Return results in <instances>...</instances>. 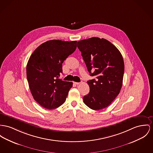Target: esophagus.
<instances>
[{"label": "esophagus", "mask_w": 153, "mask_h": 153, "mask_svg": "<svg viewBox=\"0 0 153 153\" xmlns=\"http://www.w3.org/2000/svg\"><path fill=\"white\" fill-rule=\"evenodd\" d=\"M74 83L75 85H79L80 83V82H74Z\"/></svg>", "instance_id": "1"}]
</instances>
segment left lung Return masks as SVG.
Returning a JSON list of instances; mask_svg holds the SVG:
<instances>
[{
    "label": "left lung",
    "mask_w": 153,
    "mask_h": 153,
    "mask_svg": "<svg viewBox=\"0 0 153 153\" xmlns=\"http://www.w3.org/2000/svg\"><path fill=\"white\" fill-rule=\"evenodd\" d=\"M77 46L90 75V92L83 98L94 110L108 107L120 93L124 73V62L119 50L110 42L93 37L78 42Z\"/></svg>",
    "instance_id": "left-lung-1"
}]
</instances>
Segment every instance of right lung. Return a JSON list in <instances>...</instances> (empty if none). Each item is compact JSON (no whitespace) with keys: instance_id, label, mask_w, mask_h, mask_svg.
I'll return each mask as SVG.
<instances>
[{"instance_id":"right-lung-1","label":"right lung","mask_w":153,"mask_h":153,"mask_svg":"<svg viewBox=\"0 0 153 153\" xmlns=\"http://www.w3.org/2000/svg\"><path fill=\"white\" fill-rule=\"evenodd\" d=\"M77 41H48L31 54L27 65V78L34 100L43 107L51 110L66 100L71 82L59 79L62 64L74 53Z\"/></svg>"}]
</instances>
